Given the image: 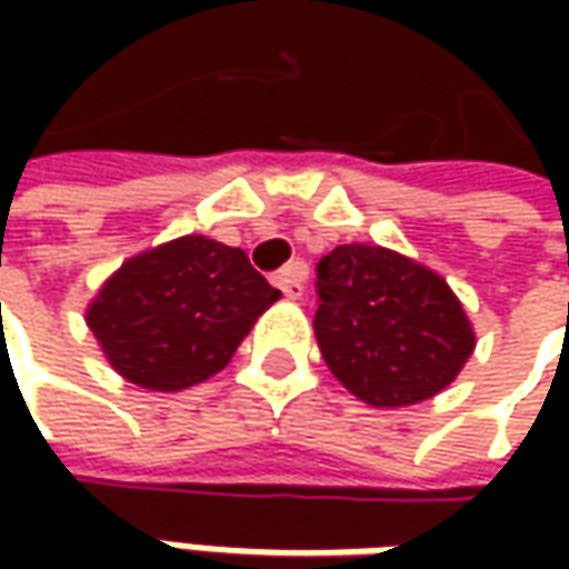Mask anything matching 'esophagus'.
I'll list each match as a JSON object with an SVG mask.
<instances>
[{
  "label": "esophagus",
  "instance_id": "1",
  "mask_svg": "<svg viewBox=\"0 0 569 569\" xmlns=\"http://www.w3.org/2000/svg\"><path fill=\"white\" fill-rule=\"evenodd\" d=\"M303 281H307V266H303V262H291V266H284L281 272L272 274V284L281 295L288 297V300H300V295H303Z\"/></svg>",
  "mask_w": 569,
  "mask_h": 569
}]
</instances>
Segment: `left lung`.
<instances>
[{"instance_id": "8db88e82", "label": "left lung", "mask_w": 569, "mask_h": 569, "mask_svg": "<svg viewBox=\"0 0 569 569\" xmlns=\"http://www.w3.org/2000/svg\"><path fill=\"white\" fill-rule=\"evenodd\" d=\"M319 351L336 380L373 408L425 402L475 351L449 284L399 252L345 243L317 266Z\"/></svg>"}]
</instances>
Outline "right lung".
I'll use <instances>...</instances> for the list:
<instances>
[{"label":"right lung","instance_id":"obj_1","mask_svg":"<svg viewBox=\"0 0 569 569\" xmlns=\"http://www.w3.org/2000/svg\"><path fill=\"white\" fill-rule=\"evenodd\" d=\"M278 297L247 252L189 233L122 262L91 300L88 326L120 377L180 392L224 370Z\"/></svg>","mask_w":569,"mask_h":569}]
</instances>
